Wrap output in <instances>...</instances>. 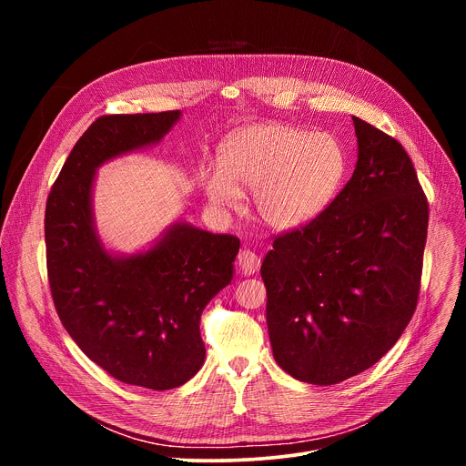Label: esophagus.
<instances>
[{
	"instance_id": "1",
	"label": "esophagus",
	"mask_w": 466,
	"mask_h": 466,
	"mask_svg": "<svg viewBox=\"0 0 466 466\" xmlns=\"http://www.w3.org/2000/svg\"><path fill=\"white\" fill-rule=\"evenodd\" d=\"M238 265H239V271H241V275L250 277V275L258 273L259 265H261V259L258 258V254H254L252 250L245 248V250H241V252H239V256H238Z\"/></svg>"
}]
</instances>
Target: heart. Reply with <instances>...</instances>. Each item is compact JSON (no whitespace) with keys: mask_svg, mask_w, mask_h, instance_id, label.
Returning <instances> with one entry per match:
<instances>
[{"mask_svg":"<svg viewBox=\"0 0 466 466\" xmlns=\"http://www.w3.org/2000/svg\"><path fill=\"white\" fill-rule=\"evenodd\" d=\"M347 173L341 144L326 132L284 123L236 130L218 151V169L205 175V193L219 208H238L252 189L256 218L275 230L311 223L334 201Z\"/></svg>","mask_w":466,"mask_h":466,"instance_id":"1","label":"heart"}]
</instances>
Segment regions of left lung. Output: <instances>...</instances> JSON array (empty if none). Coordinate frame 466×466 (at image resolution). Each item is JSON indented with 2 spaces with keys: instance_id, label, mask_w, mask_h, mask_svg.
Listing matches in <instances>:
<instances>
[{
  "instance_id": "left-lung-1",
  "label": "left lung",
  "mask_w": 466,
  "mask_h": 466,
  "mask_svg": "<svg viewBox=\"0 0 466 466\" xmlns=\"http://www.w3.org/2000/svg\"><path fill=\"white\" fill-rule=\"evenodd\" d=\"M358 162L328 208L275 238L261 263L275 361L334 385L400 339L419 299L428 201L404 147L352 116Z\"/></svg>"
}]
</instances>
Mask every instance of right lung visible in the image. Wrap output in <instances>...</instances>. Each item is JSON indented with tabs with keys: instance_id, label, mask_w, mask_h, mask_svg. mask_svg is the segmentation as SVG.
<instances>
[{
	"instance_id": "add662e5",
	"label": "right lung",
	"mask_w": 466,
	"mask_h": 466,
	"mask_svg": "<svg viewBox=\"0 0 466 466\" xmlns=\"http://www.w3.org/2000/svg\"><path fill=\"white\" fill-rule=\"evenodd\" d=\"M180 116L96 119L64 162L44 223L49 288L64 328L110 376L155 390L175 389L203 367L198 322L232 282L239 239L177 221L149 248L112 252L97 234L92 201L105 162L160 144Z\"/></svg>"
}]
</instances>
